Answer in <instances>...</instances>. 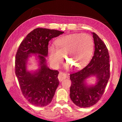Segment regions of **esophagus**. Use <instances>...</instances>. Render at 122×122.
<instances>
[{
  "label": "esophagus",
  "instance_id": "obj_1",
  "mask_svg": "<svg viewBox=\"0 0 122 122\" xmlns=\"http://www.w3.org/2000/svg\"><path fill=\"white\" fill-rule=\"evenodd\" d=\"M58 79L59 80V81H62L63 80L66 79V73H63V72H60L59 73V75H58Z\"/></svg>",
  "mask_w": 122,
  "mask_h": 122
}]
</instances>
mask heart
Here are the masks:
<instances>
[{
    "instance_id": "b5f03b06",
    "label": "heart",
    "mask_w": 122,
    "mask_h": 122,
    "mask_svg": "<svg viewBox=\"0 0 122 122\" xmlns=\"http://www.w3.org/2000/svg\"><path fill=\"white\" fill-rule=\"evenodd\" d=\"M55 44L56 48L51 46L48 49L49 60L54 68H58L63 62L65 55L67 62L72 68H82L89 60L94 46L91 37L81 33L60 38Z\"/></svg>"
}]
</instances>
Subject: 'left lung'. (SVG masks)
I'll list each match as a JSON object with an SVG mask.
<instances>
[{"mask_svg":"<svg viewBox=\"0 0 122 122\" xmlns=\"http://www.w3.org/2000/svg\"><path fill=\"white\" fill-rule=\"evenodd\" d=\"M94 52L88 65L81 70L70 74L72 82L70 97L80 107H88L95 104L102 97L110 79V56L107 48L99 37L92 32ZM97 77L95 85H87V78Z\"/></svg>","mask_w":122,"mask_h":122,"instance_id":"obj_1","label":"left lung"}]
</instances>
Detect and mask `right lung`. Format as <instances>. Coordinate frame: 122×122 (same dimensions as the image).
Returning a JSON list of instances; mask_svg holds the SVG:
<instances>
[{
  "label": "right lung",
  "mask_w": 122,
  "mask_h": 122,
  "mask_svg": "<svg viewBox=\"0 0 122 122\" xmlns=\"http://www.w3.org/2000/svg\"><path fill=\"white\" fill-rule=\"evenodd\" d=\"M63 33L56 30L36 28L27 36L17 50L15 75L23 95L36 107L50 104L59 84V72L48 68L45 57L48 56L49 41ZM31 54L37 55L40 66L34 72L26 70L28 59Z\"/></svg>",
  "instance_id": "add662e5"
}]
</instances>
